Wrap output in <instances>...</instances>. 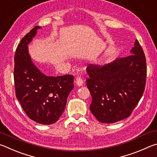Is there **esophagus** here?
<instances>
[{"mask_svg":"<svg viewBox=\"0 0 157 157\" xmlns=\"http://www.w3.org/2000/svg\"><path fill=\"white\" fill-rule=\"evenodd\" d=\"M75 83H76V86H77L81 87V86H83V79L81 78V76H77L76 78V81H75Z\"/></svg>","mask_w":157,"mask_h":157,"instance_id":"obj_1","label":"esophagus"}]
</instances>
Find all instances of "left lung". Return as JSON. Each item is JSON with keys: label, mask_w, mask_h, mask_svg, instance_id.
<instances>
[{"label": "left lung", "mask_w": 157, "mask_h": 157, "mask_svg": "<svg viewBox=\"0 0 157 157\" xmlns=\"http://www.w3.org/2000/svg\"><path fill=\"white\" fill-rule=\"evenodd\" d=\"M130 53L103 67L90 64L87 68L86 84L92 98L90 109L101 123H112L128 118L144 94L146 60L137 40Z\"/></svg>", "instance_id": "left-lung-1"}]
</instances>
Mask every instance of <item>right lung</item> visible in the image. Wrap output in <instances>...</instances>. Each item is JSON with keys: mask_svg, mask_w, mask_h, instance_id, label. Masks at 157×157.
Returning a JSON list of instances; mask_svg holds the SVG:
<instances>
[{"mask_svg": "<svg viewBox=\"0 0 157 157\" xmlns=\"http://www.w3.org/2000/svg\"><path fill=\"white\" fill-rule=\"evenodd\" d=\"M36 26L21 40L14 56L16 96L30 119L43 125L56 123L64 111L74 88V76H49L34 65L28 45L40 29Z\"/></svg>", "mask_w": 157, "mask_h": 157, "instance_id": "obj_1", "label": "right lung"}]
</instances>
